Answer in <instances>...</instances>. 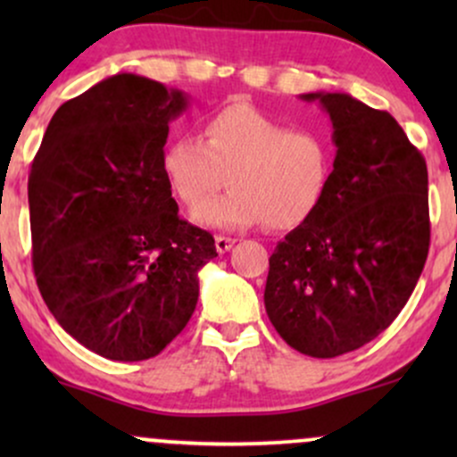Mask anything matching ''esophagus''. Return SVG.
<instances>
[{"instance_id": "34e87169", "label": "esophagus", "mask_w": 457, "mask_h": 457, "mask_svg": "<svg viewBox=\"0 0 457 457\" xmlns=\"http://www.w3.org/2000/svg\"><path fill=\"white\" fill-rule=\"evenodd\" d=\"M234 243L236 240L229 238V236H217V238H214V246H217L219 253H228V251L234 246Z\"/></svg>"}]
</instances>
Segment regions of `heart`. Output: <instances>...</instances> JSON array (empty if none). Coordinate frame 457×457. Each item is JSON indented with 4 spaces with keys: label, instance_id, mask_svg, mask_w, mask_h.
<instances>
[{
    "label": "heart",
    "instance_id": "b5f03b06",
    "mask_svg": "<svg viewBox=\"0 0 457 457\" xmlns=\"http://www.w3.org/2000/svg\"><path fill=\"white\" fill-rule=\"evenodd\" d=\"M162 176L174 195L195 206L225 179L232 189L199 204L191 217L212 229H272L303 225L327 197L335 171L333 139L290 124L249 103L206 115L202 137L176 135L161 154Z\"/></svg>",
    "mask_w": 457,
    "mask_h": 457
}]
</instances>
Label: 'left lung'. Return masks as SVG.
<instances>
[{
  "instance_id": "obj_1",
  "label": "left lung",
  "mask_w": 457,
  "mask_h": 457,
  "mask_svg": "<svg viewBox=\"0 0 457 457\" xmlns=\"http://www.w3.org/2000/svg\"><path fill=\"white\" fill-rule=\"evenodd\" d=\"M301 98L330 115L335 171L318 212L270 255L264 305L287 345L333 359L378 337L421 277L428 167L391 113L344 92Z\"/></svg>"
}]
</instances>
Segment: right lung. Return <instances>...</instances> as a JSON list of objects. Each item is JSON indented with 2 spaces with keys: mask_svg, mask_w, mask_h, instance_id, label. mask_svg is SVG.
Here are the masks:
<instances>
[{
  "mask_svg": "<svg viewBox=\"0 0 457 457\" xmlns=\"http://www.w3.org/2000/svg\"><path fill=\"white\" fill-rule=\"evenodd\" d=\"M188 96L118 72L51 118L28 182L31 260L68 335L112 361H145L187 327L212 234L178 217L162 176Z\"/></svg>",
  "mask_w": 457,
  "mask_h": 457,
  "instance_id": "obj_1",
  "label": "right lung"
}]
</instances>
